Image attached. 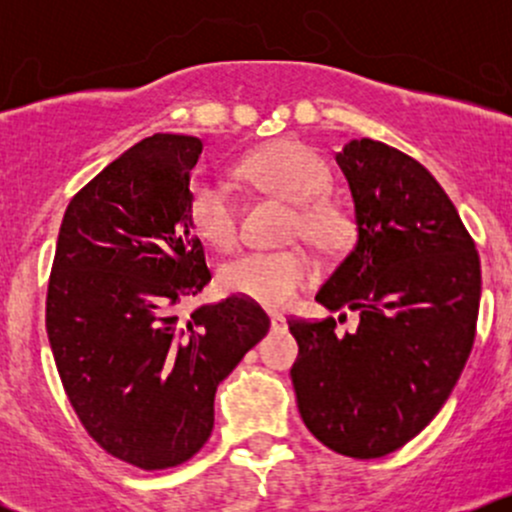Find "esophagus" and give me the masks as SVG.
Wrapping results in <instances>:
<instances>
[{"instance_id":"obj_1","label":"esophagus","mask_w":512,"mask_h":512,"mask_svg":"<svg viewBox=\"0 0 512 512\" xmlns=\"http://www.w3.org/2000/svg\"><path fill=\"white\" fill-rule=\"evenodd\" d=\"M269 322H272V330H284L286 327V317L276 310H269Z\"/></svg>"}]
</instances>
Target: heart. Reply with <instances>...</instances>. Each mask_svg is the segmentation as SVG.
<instances>
[{
	"mask_svg": "<svg viewBox=\"0 0 512 512\" xmlns=\"http://www.w3.org/2000/svg\"><path fill=\"white\" fill-rule=\"evenodd\" d=\"M243 178L269 195L296 204V231L305 240L334 248L346 236L344 211L327 199L332 175L325 158L301 142L264 144L240 163ZM187 216L202 240L214 248H231L238 236L236 204L216 180H197L190 190ZM315 279V264L301 250L248 252L221 269V286L228 293L279 308L293 301L303 286Z\"/></svg>",
	"mask_w": 512,
	"mask_h": 512,
	"instance_id": "obj_1",
	"label": "heart"
}]
</instances>
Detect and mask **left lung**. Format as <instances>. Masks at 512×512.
Listing matches in <instances>:
<instances>
[{
  "label": "left lung",
  "instance_id": "left-lung-1",
  "mask_svg": "<svg viewBox=\"0 0 512 512\" xmlns=\"http://www.w3.org/2000/svg\"><path fill=\"white\" fill-rule=\"evenodd\" d=\"M354 199L356 243L315 301L356 310L289 320L298 411L322 445L356 460L395 452L431 424L474 344L481 264L443 187L419 161L373 139L337 151Z\"/></svg>",
  "mask_w": 512,
  "mask_h": 512
}]
</instances>
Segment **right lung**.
I'll return each instance as SVG.
<instances>
[{"mask_svg": "<svg viewBox=\"0 0 512 512\" xmlns=\"http://www.w3.org/2000/svg\"><path fill=\"white\" fill-rule=\"evenodd\" d=\"M202 139L154 134L69 202L45 327L69 402L117 460L166 469L214 428L216 387L269 332L248 298L178 310L211 281L187 202Z\"/></svg>", "mask_w": 512, "mask_h": 512, "instance_id": "right-lung-1", "label": "right lung"}]
</instances>
